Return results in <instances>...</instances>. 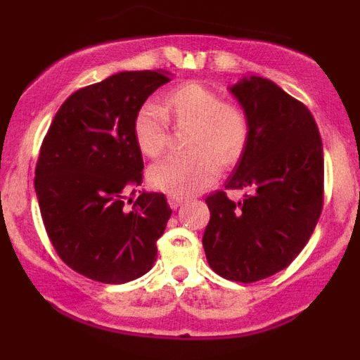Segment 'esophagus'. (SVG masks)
I'll return each instance as SVG.
<instances>
[{
	"label": "esophagus",
	"mask_w": 360,
	"mask_h": 360,
	"mask_svg": "<svg viewBox=\"0 0 360 360\" xmlns=\"http://www.w3.org/2000/svg\"><path fill=\"white\" fill-rule=\"evenodd\" d=\"M167 203H169V206H171L172 210H177L181 205L184 203V198L174 196V194H169V196H167Z\"/></svg>",
	"instance_id": "1"
}]
</instances>
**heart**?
<instances>
[{
	"label": "heart",
	"instance_id": "obj_1",
	"mask_svg": "<svg viewBox=\"0 0 360 360\" xmlns=\"http://www.w3.org/2000/svg\"><path fill=\"white\" fill-rule=\"evenodd\" d=\"M169 118L177 127L193 125L188 154L169 155L154 164L148 181L160 191L189 198L201 193L217 179L220 166L237 162L249 140V118L233 101L196 81L172 88L164 96V108L143 103L134 118V137L140 150L159 157L171 139Z\"/></svg>",
	"mask_w": 360,
	"mask_h": 360
}]
</instances>
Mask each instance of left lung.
Wrapping results in <instances>:
<instances>
[{
  "instance_id": "1",
  "label": "left lung",
  "mask_w": 360,
  "mask_h": 360,
  "mask_svg": "<svg viewBox=\"0 0 360 360\" xmlns=\"http://www.w3.org/2000/svg\"><path fill=\"white\" fill-rule=\"evenodd\" d=\"M249 118V140L225 189L249 188L233 203L206 198L203 247L221 278L255 283L288 267L307 245L323 208V146L303 103L264 77L232 89Z\"/></svg>"
}]
</instances>
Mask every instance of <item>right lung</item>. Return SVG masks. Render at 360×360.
<instances>
[{
  "label": "right lung",
  "instance_id": "add662e5",
  "mask_svg": "<svg viewBox=\"0 0 360 360\" xmlns=\"http://www.w3.org/2000/svg\"><path fill=\"white\" fill-rule=\"evenodd\" d=\"M171 77L125 71L72 93L53 117L35 167L40 214L57 255L86 278L122 284L148 272L171 217L162 193H140L134 118Z\"/></svg>",
  "mask_w": 360,
  "mask_h": 360
}]
</instances>
